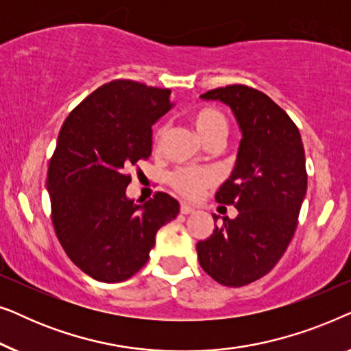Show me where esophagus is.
Here are the masks:
<instances>
[{
    "mask_svg": "<svg viewBox=\"0 0 351 351\" xmlns=\"http://www.w3.org/2000/svg\"><path fill=\"white\" fill-rule=\"evenodd\" d=\"M180 213L182 214H193L195 213V208H193V206L186 204V203H182L180 204Z\"/></svg>",
    "mask_w": 351,
    "mask_h": 351,
    "instance_id": "esophagus-1",
    "label": "esophagus"
}]
</instances>
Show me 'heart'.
Wrapping results in <instances>:
<instances>
[{"label":"heart","instance_id":"obj_1","mask_svg":"<svg viewBox=\"0 0 351 351\" xmlns=\"http://www.w3.org/2000/svg\"><path fill=\"white\" fill-rule=\"evenodd\" d=\"M190 121L193 124L196 134L204 143L213 138H225L228 134V121L220 110L214 107H203L191 113ZM167 134V126L161 124L153 132V145L160 148ZM171 185L189 198H195L203 191L206 186L213 185L215 176L209 171H195V169H177L169 177Z\"/></svg>","mask_w":351,"mask_h":351}]
</instances>
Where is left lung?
<instances>
[{"mask_svg": "<svg viewBox=\"0 0 351 351\" xmlns=\"http://www.w3.org/2000/svg\"><path fill=\"white\" fill-rule=\"evenodd\" d=\"M199 97L230 107L241 142L232 174L215 193L217 203L234 204L238 215L223 217L196 252L201 268L220 285L246 286L276 265L294 237L306 195L304 143L285 110L261 90L233 84Z\"/></svg>", "mask_w": 351, "mask_h": 351, "instance_id": "left-lung-1", "label": "left lung"}]
</instances>
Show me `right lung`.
<instances>
[{"label":"right lung","instance_id":"obj_1","mask_svg":"<svg viewBox=\"0 0 351 351\" xmlns=\"http://www.w3.org/2000/svg\"><path fill=\"white\" fill-rule=\"evenodd\" d=\"M174 107L169 89L118 80L100 86L65 119L47 169L52 223L70 261L94 280L119 282L145 265L179 201L128 198L126 172L152 155V126Z\"/></svg>","mask_w":351,"mask_h":351}]
</instances>
